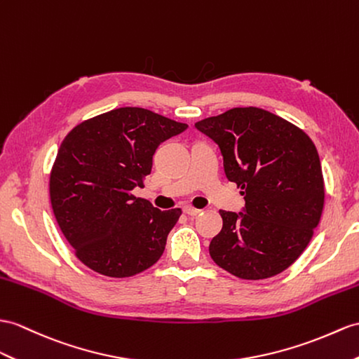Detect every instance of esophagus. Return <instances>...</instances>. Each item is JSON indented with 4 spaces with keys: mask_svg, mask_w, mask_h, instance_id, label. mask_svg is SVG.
Instances as JSON below:
<instances>
[{
    "mask_svg": "<svg viewBox=\"0 0 359 359\" xmlns=\"http://www.w3.org/2000/svg\"><path fill=\"white\" fill-rule=\"evenodd\" d=\"M201 212H203V210L195 208V207H191V205H186V207H184V213L189 215V216H196V215H199Z\"/></svg>",
    "mask_w": 359,
    "mask_h": 359,
    "instance_id": "1",
    "label": "esophagus"
}]
</instances>
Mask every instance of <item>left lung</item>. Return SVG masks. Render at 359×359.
<instances>
[{"instance_id": "left-lung-1", "label": "left lung", "mask_w": 359, "mask_h": 359, "mask_svg": "<svg viewBox=\"0 0 359 359\" xmlns=\"http://www.w3.org/2000/svg\"><path fill=\"white\" fill-rule=\"evenodd\" d=\"M219 146L225 175L241 189L245 213L219 210L213 262L243 280L290 268L309 245L325 207L320 156L309 135L276 114L233 108L195 123Z\"/></svg>"}]
</instances>
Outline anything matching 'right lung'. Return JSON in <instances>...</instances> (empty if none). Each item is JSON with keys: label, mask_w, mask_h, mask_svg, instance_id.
<instances>
[{"label": "right lung", "mask_w": 359, "mask_h": 359, "mask_svg": "<svg viewBox=\"0 0 359 359\" xmlns=\"http://www.w3.org/2000/svg\"><path fill=\"white\" fill-rule=\"evenodd\" d=\"M187 128L144 108H117L74 126L50 172V201L60 231L85 266L125 278L158 260L181 208L137 198L164 140Z\"/></svg>", "instance_id": "add662e5"}]
</instances>
